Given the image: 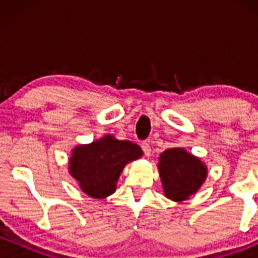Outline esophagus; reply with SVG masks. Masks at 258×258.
Instances as JSON below:
<instances>
[{"label": "esophagus", "mask_w": 258, "mask_h": 258, "mask_svg": "<svg viewBox=\"0 0 258 258\" xmlns=\"http://www.w3.org/2000/svg\"><path fill=\"white\" fill-rule=\"evenodd\" d=\"M141 147L146 155H150V153H152V148H150V144L148 143V142H143V143L141 144Z\"/></svg>", "instance_id": "esophagus-1"}]
</instances>
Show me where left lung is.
Masks as SVG:
<instances>
[{"mask_svg": "<svg viewBox=\"0 0 258 258\" xmlns=\"http://www.w3.org/2000/svg\"><path fill=\"white\" fill-rule=\"evenodd\" d=\"M159 172L168 199H188L200 188L206 178L205 165L182 148L165 150L160 155Z\"/></svg>", "mask_w": 258, "mask_h": 258, "instance_id": "left-lung-1", "label": "left lung"}]
</instances>
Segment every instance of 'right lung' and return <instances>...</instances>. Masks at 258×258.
Returning <instances> with one entry per match:
<instances>
[{
    "label": "right lung",
    "mask_w": 258,
    "mask_h": 258,
    "mask_svg": "<svg viewBox=\"0 0 258 258\" xmlns=\"http://www.w3.org/2000/svg\"><path fill=\"white\" fill-rule=\"evenodd\" d=\"M142 149L130 141L106 135L88 146L76 147L69 161L70 174L82 191L94 199L111 195L127 162L141 158Z\"/></svg>",
    "instance_id": "add662e5"
}]
</instances>
